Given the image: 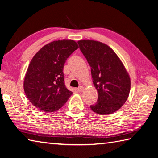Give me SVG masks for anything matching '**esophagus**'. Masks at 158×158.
Returning a JSON list of instances; mask_svg holds the SVG:
<instances>
[{
  "label": "esophagus",
  "mask_w": 158,
  "mask_h": 158,
  "mask_svg": "<svg viewBox=\"0 0 158 158\" xmlns=\"http://www.w3.org/2000/svg\"><path fill=\"white\" fill-rule=\"evenodd\" d=\"M77 91H78L79 92H81L83 91V88L82 86H79L78 88H77Z\"/></svg>",
  "instance_id": "1"
}]
</instances>
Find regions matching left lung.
I'll return each instance as SVG.
<instances>
[{"instance_id":"1","label":"left lung","mask_w":158,"mask_h":158,"mask_svg":"<svg viewBox=\"0 0 158 158\" xmlns=\"http://www.w3.org/2000/svg\"><path fill=\"white\" fill-rule=\"evenodd\" d=\"M79 49L91 67L98 97L90 106L94 112L109 115L119 110L127 99L130 79L122 61L108 45L92 40L79 41Z\"/></svg>"}]
</instances>
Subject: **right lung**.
I'll use <instances>...</instances> for the list:
<instances>
[{"label": "right lung", "instance_id": "right-lung-1", "mask_svg": "<svg viewBox=\"0 0 158 158\" xmlns=\"http://www.w3.org/2000/svg\"><path fill=\"white\" fill-rule=\"evenodd\" d=\"M79 48L73 40L53 41L33 57L26 72L23 89L33 105L45 113L54 112L73 92L66 88L63 69L67 58Z\"/></svg>", "mask_w": 158, "mask_h": 158}]
</instances>
